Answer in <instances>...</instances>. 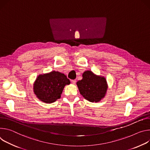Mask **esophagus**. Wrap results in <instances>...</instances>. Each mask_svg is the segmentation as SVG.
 I'll return each instance as SVG.
<instances>
[{
  "label": "esophagus",
  "mask_w": 150,
  "mask_h": 150,
  "mask_svg": "<svg viewBox=\"0 0 150 150\" xmlns=\"http://www.w3.org/2000/svg\"><path fill=\"white\" fill-rule=\"evenodd\" d=\"M71 83H72L73 84H74H74H76V80H71Z\"/></svg>",
  "instance_id": "esophagus-1"
}]
</instances>
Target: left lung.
<instances>
[{
  "label": "left lung",
  "instance_id": "8db88e82",
  "mask_svg": "<svg viewBox=\"0 0 150 150\" xmlns=\"http://www.w3.org/2000/svg\"><path fill=\"white\" fill-rule=\"evenodd\" d=\"M83 79L77 82L80 94L90 102H99L105 96L107 90V80L91 71L83 73Z\"/></svg>",
  "mask_w": 150,
  "mask_h": 150
}]
</instances>
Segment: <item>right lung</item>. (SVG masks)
<instances>
[{
	"label": "right lung",
	"mask_w": 150,
	"mask_h": 150,
	"mask_svg": "<svg viewBox=\"0 0 150 150\" xmlns=\"http://www.w3.org/2000/svg\"><path fill=\"white\" fill-rule=\"evenodd\" d=\"M70 83V80L64 74L54 71L39 75L35 82L33 89L40 101L52 103L61 98L64 86Z\"/></svg>",
	"instance_id": "1"
}]
</instances>
